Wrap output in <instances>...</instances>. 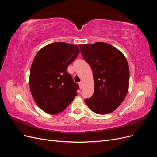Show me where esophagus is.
Returning <instances> with one entry per match:
<instances>
[{"instance_id":"obj_1","label":"esophagus","mask_w":157,"mask_h":157,"mask_svg":"<svg viewBox=\"0 0 157 157\" xmlns=\"http://www.w3.org/2000/svg\"><path fill=\"white\" fill-rule=\"evenodd\" d=\"M79 87H80V89H82V87H83V82H79Z\"/></svg>"}]
</instances>
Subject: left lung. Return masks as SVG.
Masks as SVG:
<instances>
[{"mask_svg": "<svg viewBox=\"0 0 157 157\" xmlns=\"http://www.w3.org/2000/svg\"><path fill=\"white\" fill-rule=\"evenodd\" d=\"M79 47L92 69L94 81L93 96L85 99V103L99 115L114 111L128 91L130 71L125 56L115 47L103 42Z\"/></svg>", "mask_w": 157, "mask_h": 157, "instance_id": "obj_1", "label": "left lung"}]
</instances>
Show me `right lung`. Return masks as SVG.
Listing matches in <instances>:
<instances>
[{"label": "right lung", "instance_id": "1", "mask_svg": "<svg viewBox=\"0 0 157 157\" xmlns=\"http://www.w3.org/2000/svg\"><path fill=\"white\" fill-rule=\"evenodd\" d=\"M79 52L77 45L58 42L43 47L35 56L30 90L36 104L45 113L56 115L64 111L77 95L78 86L67 69Z\"/></svg>", "mask_w": 157, "mask_h": 157}]
</instances>
